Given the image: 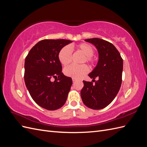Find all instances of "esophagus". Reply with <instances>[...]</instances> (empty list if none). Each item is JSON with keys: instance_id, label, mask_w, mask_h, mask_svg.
I'll use <instances>...</instances> for the list:
<instances>
[{"instance_id": "esophagus-1", "label": "esophagus", "mask_w": 147, "mask_h": 147, "mask_svg": "<svg viewBox=\"0 0 147 147\" xmlns=\"http://www.w3.org/2000/svg\"><path fill=\"white\" fill-rule=\"evenodd\" d=\"M77 80V78H72V81L74 82H76Z\"/></svg>"}]
</instances>
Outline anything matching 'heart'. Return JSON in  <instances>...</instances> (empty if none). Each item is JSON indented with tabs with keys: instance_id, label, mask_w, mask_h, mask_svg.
I'll list each match as a JSON object with an SVG mask.
<instances>
[{
	"instance_id": "heart-1",
	"label": "heart",
	"mask_w": 147,
	"mask_h": 147,
	"mask_svg": "<svg viewBox=\"0 0 147 147\" xmlns=\"http://www.w3.org/2000/svg\"><path fill=\"white\" fill-rule=\"evenodd\" d=\"M77 51H80L84 55L82 60V63H88L91 65L94 64L95 59L92 57L94 50L93 47L88 43H81L75 47ZM58 59L62 65H67L70 62L71 51L68 47L62 48L58 53ZM89 71V67L86 64L81 65H70L66 67L64 69V74L67 77L75 78H79L86 74Z\"/></svg>"
}]
</instances>
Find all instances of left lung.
Here are the masks:
<instances>
[{
  "instance_id": "8db88e82",
  "label": "left lung",
  "mask_w": 147,
  "mask_h": 147,
  "mask_svg": "<svg viewBox=\"0 0 147 147\" xmlns=\"http://www.w3.org/2000/svg\"><path fill=\"white\" fill-rule=\"evenodd\" d=\"M84 41L96 47L99 61L88 75L95 84L83 80L81 97L88 107L100 110L109 105L118 94L122 82L123 61L112 43L99 38H88ZM96 78H98L96 81L94 80Z\"/></svg>"
}]
</instances>
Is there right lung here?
Segmentation results:
<instances>
[{
	"mask_svg": "<svg viewBox=\"0 0 147 147\" xmlns=\"http://www.w3.org/2000/svg\"><path fill=\"white\" fill-rule=\"evenodd\" d=\"M72 41L45 39L29 51L25 59L24 82L32 99L48 110L59 109L65 103L72 80L62 72L58 53ZM55 78V81H51Z\"/></svg>",
	"mask_w": 147,
	"mask_h": 147,
	"instance_id": "add662e5",
	"label": "right lung"
}]
</instances>
